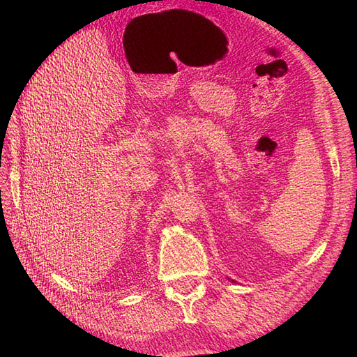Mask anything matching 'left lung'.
<instances>
[{
    "label": "left lung",
    "mask_w": 357,
    "mask_h": 357,
    "mask_svg": "<svg viewBox=\"0 0 357 357\" xmlns=\"http://www.w3.org/2000/svg\"><path fill=\"white\" fill-rule=\"evenodd\" d=\"M228 280H231V278H228ZM231 282H232V283H236V282H235V280H231Z\"/></svg>",
    "instance_id": "obj_1"
}]
</instances>
